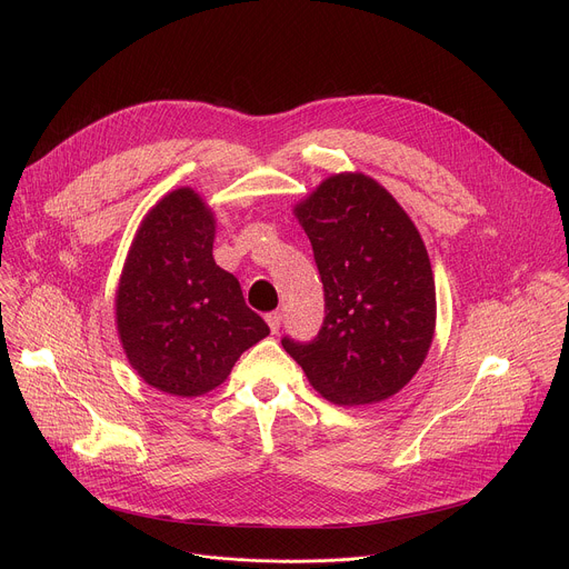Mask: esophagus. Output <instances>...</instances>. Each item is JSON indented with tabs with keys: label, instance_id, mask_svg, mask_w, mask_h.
Listing matches in <instances>:
<instances>
[{
	"label": "esophagus",
	"instance_id": "34e87169",
	"mask_svg": "<svg viewBox=\"0 0 569 569\" xmlns=\"http://www.w3.org/2000/svg\"><path fill=\"white\" fill-rule=\"evenodd\" d=\"M281 312L279 310H274V312H268L266 315V321H268V327H270V331L272 333H279V327H281Z\"/></svg>",
	"mask_w": 569,
	"mask_h": 569
}]
</instances>
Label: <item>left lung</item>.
I'll return each instance as SVG.
<instances>
[{"mask_svg":"<svg viewBox=\"0 0 569 569\" xmlns=\"http://www.w3.org/2000/svg\"><path fill=\"white\" fill-rule=\"evenodd\" d=\"M323 286L310 342L283 349L336 405L393 396L423 365L435 336V277L410 216L371 178L340 173L295 209Z\"/></svg>","mask_w":569,"mask_h":569,"instance_id":"obj_1","label":"left lung"}]
</instances>
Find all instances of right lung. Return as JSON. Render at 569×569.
<instances>
[{
  "mask_svg": "<svg viewBox=\"0 0 569 569\" xmlns=\"http://www.w3.org/2000/svg\"><path fill=\"white\" fill-rule=\"evenodd\" d=\"M213 216L191 189L159 200L141 222L117 292L130 365L159 391L200 396L270 329L240 283L213 261Z\"/></svg>",
  "mask_w": 569,
  "mask_h": 569,
  "instance_id": "1",
  "label": "right lung"
}]
</instances>
